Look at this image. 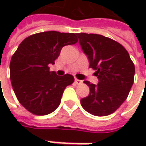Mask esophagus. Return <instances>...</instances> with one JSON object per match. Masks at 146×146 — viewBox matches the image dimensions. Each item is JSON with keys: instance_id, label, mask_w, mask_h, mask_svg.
I'll list each match as a JSON object with an SVG mask.
<instances>
[{"instance_id": "obj_1", "label": "esophagus", "mask_w": 146, "mask_h": 146, "mask_svg": "<svg viewBox=\"0 0 146 146\" xmlns=\"http://www.w3.org/2000/svg\"><path fill=\"white\" fill-rule=\"evenodd\" d=\"M75 83H76V84H82L83 81H82V80H79V79H78V78H76V79H75Z\"/></svg>"}]
</instances>
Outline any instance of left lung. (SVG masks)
<instances>
[{"instance_id":"left-lung-1","label":"left lung","mask_w":146,"mask_h":146,"mask_svg":"<svg viewBox=\"0 0 146 146\" xmlns=\"http://www.w3.org/2000/svg\"><path fill=\"white\" fill-rule=\"evenodd\" d=\"M90 67L96 72L98 84L84 81L90 88L88 96L81 99L89 113L103 117L116 111L127 99L134 78V64L127 50L117 41L96 34L77 35Z\"/></svg>"}]
</instances>
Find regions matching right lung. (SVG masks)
Returning a JSON list of instances; mask_svg holds the SVG:
<instances>
[{"instance_id":"right-lung-1","label":"right lung","mask_w":146,"mask_h":146,"mask_svg":"<svg viewBox=\"0 0 146 146\" xmlns=\"http://www.w3.org/2000/svg\"><path fill=\"white\" fill-rule=\"evenodd\" d=\"M77 42V34L46 31L25 38L18 45L11 59L10 78L17 99L29 112L44 116L58 107L74 78L56 75L49 64L55 63L63 46Z\"/></svg>"}]
</instances>
